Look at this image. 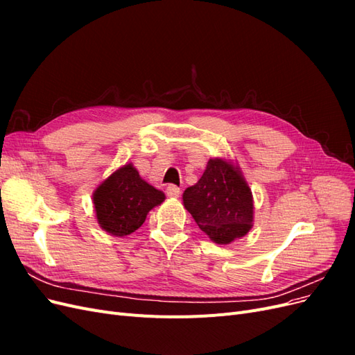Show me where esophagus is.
Masks as SVG:
<instances>
[{
	"instance_id": "34e87169",
	"label": "esophagus",
	"mask_w": 355,
	"mask_h": 355,
	"mask_svg": "<svg viewBox=\"0 0 355 355\" xmlns=\"http://www.w3.org/2000/svg\"><path fill=\"white\" fill-rule=\"evenodd\" d=\"M166 194L168 197H173V198H178L180 196V189L176 187V185H168L167 189H166Z\"/></svg>"
}]
</instances>
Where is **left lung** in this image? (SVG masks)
<instances>
[{
  "mask_svg": "<svg viewBox=\"0 0 355 355\" xmlns=\"http://www.w3.org/2000/svg\"><path fill=\"white\" fill-rule=\"evenodd\" d=\"M184 206L218 244H228L252 228V191L239 167L222 158L209 159L201 179L185 189Z\"/></svg>",
  "mask_w": 355,
  "mask_h": 355,
  "instance_id": "left-lung-1",
  "label": "left lung"
}]
</instances>
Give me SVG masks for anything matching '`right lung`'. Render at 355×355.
Masks as SVG:
<instances>
[{
	"label": "right lung",
	"mask_w": 355,
	"mask_h": 355,
	"mask_svg": "<svg viewBox=\"0 0 355 355\" xmlns=\"http://www.w3.org/2000/svg\"><path fill=\"white\" fill-rule=\"evenodd\" d=\"M164 198L163 192L145 182L132 164L114 171L93 194L101 228L115 237H124L141 228L148 211Z\"/></svg>",
	"instance_id": "right-lung-1"
}]
</instances>
